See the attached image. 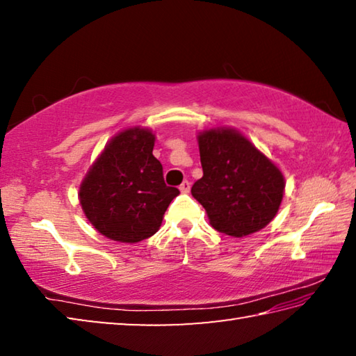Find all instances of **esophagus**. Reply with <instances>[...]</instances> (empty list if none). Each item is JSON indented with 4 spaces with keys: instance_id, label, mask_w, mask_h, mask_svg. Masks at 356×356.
Here are the masks:
<instances>
[{
    "instance_id": "obj_1",
    "label": "esophagus",
    "mask_w": 356,
    "mask_h": 356,
    "mask_svg": "<svg viewBox=\"0 0 356 356\" xmlns=\"http://www.w3.org/2000/svg\"><path fill=\"white\" fill-rule=\"evenodd\" d=\"M190 186H191V184L188 182V180H184L182 184H180V186H179V190L182 191V193H188L190 191Z\"/></svg>"
}]
</instances>
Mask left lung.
<instances>
[{"label":"left lung","instance_id":"obj_1","mask_svg":"<svg viewBox=\"0 0 356 356\" xmlns=\"http://www.w3.org/2000/svg\"><path fill=\"white\" fill-rule=\"evenodd\" d=\"M204 176L191 195L206 209L210 225L231 237L261 231L278 212L284 177L267 156L236 130L200 135Z\"/></svg>","mask_w":356,"mask_h":356}]
</instances>
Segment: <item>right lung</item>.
Returning a JSON list of instances; mask_svg holds the SVG:
<instances>
[{
    "instance_id": "1",
    "label": "right lung",
    "mask_w": 356,
    "mask_h": 356,
    "mask_svg": "<svg viewBox=\"0 0 356 356\" xmlns=\"http://www.w3.org/2000/svg\"><path fill=\"white\" fill-rule=\"evenodd\" d=\"M154 141L149 130L120 131L83 180L80 204L102 236L125 243L149 238L179 195L165 184L163 166L152 155Z\"/></svg>"
}]
</instances>
